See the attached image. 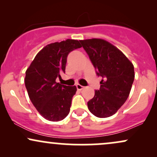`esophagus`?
Here are the masks:
<instances>
[{"mask_svg":"<svg viewBox=\"0 0 157 157\" xmlns=\"http://www.w3.org/2000/svg\"><path fill=\"white\" fill-rule=\"evenodd\" d=\"M76 87H77V90H82V89H84V86H81V85H80V84H77Z\"/></svg>","mask_w":157,"mask_h":157,"instance_id":"34e87169","label":"esophagus"}]
</instances>
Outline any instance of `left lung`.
Returning <instances> with one entry per match:
<instances>
[{
  "label": "left lung",
  "mask_w": 157,
  "mask_h": 157,
  "mask_svg": "<svg viewBox=\"0 0 157 157\" xmlns=\"http://www.w3.org/2000/svg\"><path fill=\"white\" fill-rule=\"evenodd\" d=\"M96 69L102 77L100 88L88 102L91 113L100 118L114 114L129 96L134 80L133 64L121 51L102 39L80 40Z\"/></svg>",
  "instance_id": "1"
}]
</instances>
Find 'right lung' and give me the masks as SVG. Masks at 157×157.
<instances>
[{"label": "right lung", "instance_id": "1", "mask_svg": "<svg viewBox=\"0 0 157 157\" xmlns=\"http://www.w3.org/2000/svg\"><path fill=\"white\" fill-rule=\"evenodd\" d=\"M77 40L48 44L35 56L27 68L25 86L32 104L46 120L60 121L70 111L76 86H68L56 82L65 73L68 55L81 48Z\"/></svg>", "mask_w": 157, "mask_h": 157}]
</instances>
